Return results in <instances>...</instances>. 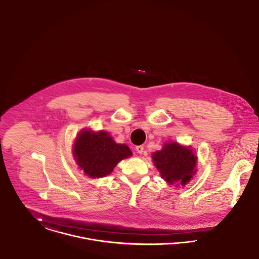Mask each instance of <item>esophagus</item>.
<instances>
[{
	"mask_svg": "<svg viewBox=\"0 0 259 259\" xmlns=\"http://www.w3.org/2000/svg\"><path fill=\"white\" fill-rule=\"evenodd\" d=\"M136 151L138 154H142L144 152V147L143 146H137L136 147Z\"/></svg>",
	"mask_w": 259,
	"mask_h": 259,
	"instance_id": "1",
	"label": "esophagus"
}]
</instances>
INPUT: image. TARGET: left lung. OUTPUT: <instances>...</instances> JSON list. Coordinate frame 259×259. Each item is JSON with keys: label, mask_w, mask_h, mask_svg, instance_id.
<instances>
[{"label": "left lung", "mask_w": 259, "mask_h": 259, "mask_svg": "<svg viewBox=\"0 0 259 259\" xmlns=\"http://www.w3.org/2000/svg\"><path fill=\"white\" fill-rule=\"evenodd\" d=\"M161 178L172 184L179 181L185 185L195 174L196 157L190 148L180 146L178 143H166L162 150L152 156Z\"/></svg>", "instance_id": "obj_1"}]
</instances>
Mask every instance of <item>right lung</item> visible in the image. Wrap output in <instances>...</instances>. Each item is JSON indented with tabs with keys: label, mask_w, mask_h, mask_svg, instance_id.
Masks as SVG:
<instances>
[{
	"label": "right lung",
	"mask_w": 259,
	"mask_h": 259,
	"mask_svg": "<svg viewBox=\"0 0 259 259\" xmlns=\"http://www.w3.org/2000/svg\"><path fill=\"white\" fill-rule=\"evenodd\" d=\"M74 156L89 177L103 178L110 175L120 160L132 156L128 146L116 144L104 131L80 132L74 145Z\"/></svg>",
	"instance_id": "right-lung-1"
}]
</instances>
